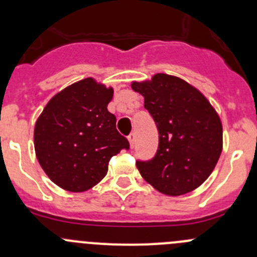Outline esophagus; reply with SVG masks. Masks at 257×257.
I'll list each match as a JSON object with an SVG mask.
<instances>
[{"label":"esophagus","instance_id":"34e87169","mask_svg":"<svg viewBox=\"0 0 257 257\" xmlns=\"http://www.w3.org/2000/svg\"><path fill=\"white\" fill-rule=\"evenodd\" d=\"M128 141H129V144H131V148H132V149H133L134 144H136V134H134V133L129 134Z\"/></svg>","mask_w":257,"mask_h":257}]
</instances>
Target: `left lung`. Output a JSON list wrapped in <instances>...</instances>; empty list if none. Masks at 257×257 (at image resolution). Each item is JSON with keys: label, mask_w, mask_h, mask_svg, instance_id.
I'll list each match as a JSON object with an SVG mask.
<instances>
[{"label": "left lung", "mask_w": 257, "mask_h": 257, "mask_svg": "<svg viewBox=\"0 0 257 257\" xmlns=\"http://www.w3.org/2000/svg\"><path fill=\"white\" fill-rule=\"evenodd\" d=\"M144 97L159 132L157 154L137 162L147 183L162 194L179 196L201 185L214 170L222 152V124L205 95L179 77L157 73L133 82Z\"/></svg>", "instance_id": "8db88e82"}]
</instances>
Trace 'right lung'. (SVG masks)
<instances>
[{"label":"right lung","mask_w":257,"mask_h":257,"mask_svg":"<svg viewBox=\"0 0 257 257\" xmlns=\"http://www.w3.org/2000/svg\"><path fill=\"white\" fill-rule=\"evenodd\" d=\"M113 88L94 78L68 85L51 98L35 125L36 157L59 188L82 193L107 175L110 158L129 149L108 112Z\"/></svg>","instance_id":"right-lung-1"}]
</instances>
